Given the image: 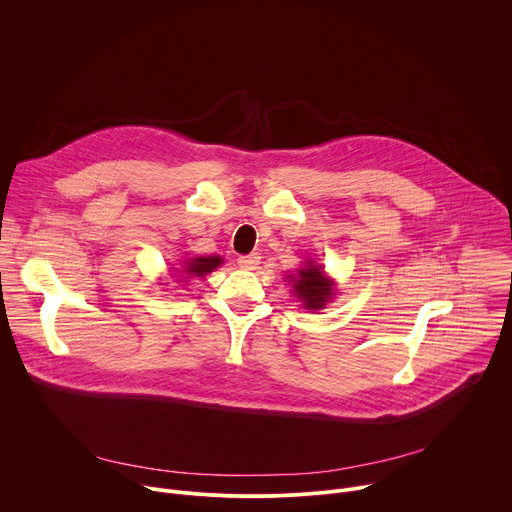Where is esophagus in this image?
Masks as SVG:
<instances>
[{
    "label": "esophagus",
    "mask_w": 512,
    "mask_h": 512,
    "mask_svg": "<svg viewBox=\"0 0 512 512\" xmlns=\"http://www.w3.org/2000/svg\"><path fill=\"white\" fill-rule=\"evenodd\" d=\"M259 261H261L259 253H249V255H241V257L237 259L239 267H241V269H247V271H253V269H255L257 265H259Z\"/></svg>",
    "instance_id": "1"
}]
</instances>
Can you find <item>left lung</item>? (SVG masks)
I'll return each mask as SVG.
<instances>
[{
  "instance_id": "8db88e82",
  "label": "left lung",
  "mask_w": 512,
  "mask_h": 512,
  "mask_svg": "<svg viewBox=\"0 0 512 512\" xmlns=\"http://www.w3.org/2000/svg\"><path fill=\"white\" fill-rule=\"evenodd\" d=\"M287 279H291V291L298 300L304 302L306 310H322L334 296V281L326 277L324 267L316 265L312 259L306 261L298 273H289Z\"/></svg>"
}]
</instances>
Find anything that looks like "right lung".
I'll return each mask as SVG.
<instances>
[{
    "instance_id": "add662e5",
    "label": "right lung",
    "mask_w": 512,
    "mask_h": 512,
    "mask_svg": "<svg viewBox=\"0 0 512 512\" xmlns=\"http://www.w3.org/2000/svg\"><path fill=\"white\" fill-rule=\"evenodd\" d=\"M223 263V257L218 255H208V257H190L182 263V269H176L174 271H180L182 277H204L206 273L214 271L218 265Z\"/></svg>"
}]
</instances>
